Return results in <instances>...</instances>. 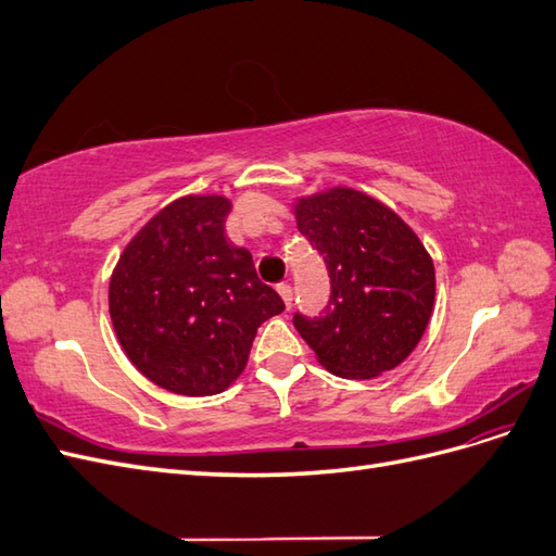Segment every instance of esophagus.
<instances>
[{
  "label": "esophagus",
  "instance_id": "1",
  "mask_svg": "<svg viewBox=\"0 0 556 556\" xmlns=\"http://www.w3.org/2000/svg\"><path fill=\"white\" fill-rule=\"evenodd\" d=\"M276 290H278V294L282 296V301H285V306H288V308H290V306H292V296H294V292H292V288H290V285H288V282H280Z\"/></svg>",
  "mask_w": 556,
  "mask_h": 556
}]
</instances>
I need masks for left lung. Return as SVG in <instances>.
I'll return each instance as SVG.
<instances>
[{
	"mask_svg": "<svg viewBox=\"0 0 556 556\" xmlns=\"http://www.w3.org/2000/svg\"><path fill=\"white\" fill-rule=\"evenodd\" d=\"M294 213L331 278L323 315L294 313L301 339L341 378L392 371L429 325L435 296L429 252L392 208L357 190L299 199Z\"/></svg>",
	"mask_w": 556,
	"mask_h": 556,
	"instance_id": "8db88e82",
	"label": "left lung"
}]
</instances>
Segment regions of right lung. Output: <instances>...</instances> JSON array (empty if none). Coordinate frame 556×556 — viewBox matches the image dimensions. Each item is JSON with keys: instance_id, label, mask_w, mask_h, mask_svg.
I'll use <instances>...</instances> for the list:
<instances>
[{"instance_id": "1", "label": "right lung", "mask_w": 556, "mask_h": 556, "mask_svg": "<svg viewBox=\"0 0 556 556\" xmlns=\"http://www.w3.org/2000/svg\"><path fill=\"white\" fill-rule=\"evenodd\" d=\"M231 201L190 194L162 208L117 260L109 311L125 355L174 394H220L262 323L285 311L250 252L225 239Z\"/></svg>"}]
</instances>
